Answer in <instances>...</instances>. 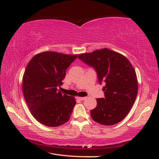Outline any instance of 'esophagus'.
Returning <instances> with one entry per match:
<instances>
[{"mask_svg":"<svg viewBox=\"0 0 159 159\" xmlns=\"http://www.w3.org/2000/svg\"><path fill=\"white\" fill-rule=\"evenodd\" d=\"M77 99H79V100H84L85 99V97H77Z\"/></svg>","mask_w":159,"mask_h":159,"instance_id":"esophagus-1","label":"esophagus"}]
</instances>
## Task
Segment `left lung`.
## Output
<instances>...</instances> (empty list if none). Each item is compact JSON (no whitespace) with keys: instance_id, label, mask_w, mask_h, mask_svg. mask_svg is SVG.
Returning a JSON list of instances; mask_svg holds the SVG:
<instances>
[{"instance_id":"obj_1","label":"left lung","mask_w":159,"mask_h":159,"mask_svg":"<svg viewBox=\"0 0 159 159\" xmlns=\"http://www.w3.org/2000/svg\"><path fill=\"white\" fill-rule=\"evenodd\" d=\"M78 57L93 67L100 83H105L104 98H97L96 107L91 110L92 119L104 126L119 123L130 112L137 95L138 80L133 65L123 55L107 48Z\"/></svg>"}]
</instances>
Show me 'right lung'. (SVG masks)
I'll return each instance as SVG.
<instances>
[{
    "label": "right lung",
    "mask_w": 159,
    "mask_h": 159,
    "mask_svg": "<svg viewBox=\"0 0 159 159\" xmlns=\"http://www.w3.org/2000/svg\"><path fill=\"white\" fill-rule=\"evenodd\" d=\"M78 55L53 51L37 54L27 64L22 78V92L30 112L39 123L59 126L69 120L75 98L62 93L67 67Z\"/></svg>",
    "instance_id": "obj_1"
}]
</instances>
